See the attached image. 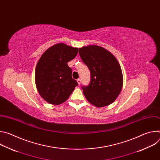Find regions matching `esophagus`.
<instances>
[{
  "mask_svg": "<svg viewBox=\"0 0 160 160\" xmlns=\"http://www.w3.org/2000/svg\"><path fill=\"white\" fill-rule=\"evenodd\" d=\"M77 81L78 84V85H80V83H81V80H80V78H78V79H77Z\"/></svg>",
  "mask_w": 160,
  "mask_h": 160,
  "instance_id": "34e87169",
  "label": "esophagus"
}]
</instances>
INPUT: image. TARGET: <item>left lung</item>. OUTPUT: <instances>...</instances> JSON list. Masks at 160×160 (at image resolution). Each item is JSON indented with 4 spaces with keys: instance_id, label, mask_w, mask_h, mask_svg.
I'll return each instance as SVG.
<instances>
[{
    "instance_id": "1",
    "label": "left lung",
    "mask_w": 160,
    "mask_h": 160,
    "mask_svg": "<svg viewBox=\"0 0 160 160\" xmlns=\"http://www.w3.org/2000/svg\"><path fill=\"white\" fill-rule=\"evenodd\" d=\"M79 54L90 72V82L82 87L87 100L98 108L116 100L123 87L120 65L110 52L98 45L79 48Z\"/></svg>"
}]
</instances>
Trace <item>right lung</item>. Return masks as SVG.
I'll list each match as a JSON object with an SVG mask.
<instances>
[{
    "instance_id": "add662e5",
    "label": "right lung",
    "mask_w": 160,
    "mask_h": 160,
    "mask_svg": "<svg viewBox=\"0 0 160 160\" xmlns=\"http://www.w3.org/2000/svg\"><path fill=\"white\" fill-rule=\"evenodd\" d=\"M78 51L77 48L59 43L45 51L38 60L35 84L40 96L49 104L59 105L65 102L78 85L67 64L76 57Z\"/></svg>"
}]
</instances>
